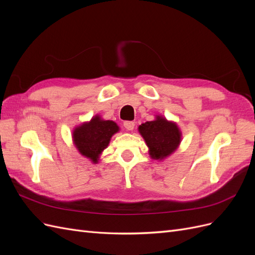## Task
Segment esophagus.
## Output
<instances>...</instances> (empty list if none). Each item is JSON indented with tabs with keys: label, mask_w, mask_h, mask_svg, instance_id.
Returning <instances> with one entry per match:
<instances>
[{
	"label": "esophagus",
	"mask_w": 255,
	"mask_h": 255,
	"mask_svg": "<svg viewBox=\"0 0 255 255\" xmlns=\"http://www.w3.org/2000/svg\"><path fill=\"white\" fill-rule=\"evenodd\" d=\"M123 126L128 129V130H133L134 127H135V123L133 121H125L123 123Z\"/></svg>",
	"instance_id": "34e87169"
}]
</instances>
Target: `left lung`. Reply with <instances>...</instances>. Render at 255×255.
<instances>
[{"label": "left lung", "instance_id": "left-lung-1", "mask_svg": "<svg viewBox=\"0 0 255 255\" xmlns=\"http://www.w3.org/2000/svg\"><path fill=\"white\" fill-rule=\"evenodd\" d=\"M138 132L148 145L151 158L156 160L170 156L179 148L182 140V132L176 123L160 115L138 127Z\"/></svg>", "mask_w": 255, "mask_h": 255}]
</instances>
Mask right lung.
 <instances>
[{
  "instance_id": "obj_1",
  "label": "right lung",
  "mask_w": 255,
  "mask_h": 255,
  "mask_svg": "<svg viewBox=\"0 0 255 255\" xmlns=\"http://www.w3.org/2000/svg\"><path fill=\"white\" fill-rule=\"evenodd\" d=\"M119 129L116 122L104 120L96 115L89 121L74 128L72 140L82 156L88 158L92 164H98L102 152L110 144L111 138Z\"/></svg>"
}]
</instances>
